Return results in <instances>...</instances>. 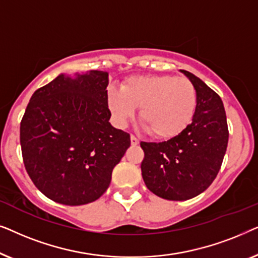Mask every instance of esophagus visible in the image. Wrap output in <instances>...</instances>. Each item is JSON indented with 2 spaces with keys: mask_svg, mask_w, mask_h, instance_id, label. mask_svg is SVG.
<instances>
[{
  "mask_svg": "<svg viewBox=\"0 0 258 258\" xmlns=\"http://www.w3.org/2000/svg\"><path fill=\"white\" fill-rule=\"evenodd\" d=\"M130 143H132V146H137V144L140 143V141L137 140L135 136L132 135V136H130Z\"/></svg>",
  "mask_w": 258,
  "mask_h": 258,
  "instance_id": "esophagus-1",
  "label": "esophagus"
}]
</instances>
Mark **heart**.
Wrapping results in <instances>:
<instances>
[{"mask_svg": "<svg viewBox=\"0 0 258 258\" xmlns=\"http://www.w3.org/2000/svg\"><path fill=\"white\" fill-rule=\"evenodd\" d=\"M108 105L118 126H125L140 110V122L150 135L170 140L192 122L197 107L194 84L185 77L133 76L121 90L109 88Z\"/></svg>", "mask_w": 258, "mask_h": 258, "instance_id": "1", "label": "heart"}]
</instances>
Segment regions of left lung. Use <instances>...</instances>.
<instances>
[{
	"label": "left lung",
	"instance_id": "obj_1",
	"mask_svg": "<svg viewBox=\"0 0 258 258\" xmlns=\"http://www.w3.org/2000/svg\"><path fill=\"white\" fill-rule=\"evenodd\" d=\"M194 84L197 107L192 122L181 135L160 143L141 142L143 181L164 200L185 201L202 194L220 171L229 132L221 97L202 80L179 70Z\"/></svg>",
	"mask_w": 258,
	"mask_h": 258
}]
</instances>
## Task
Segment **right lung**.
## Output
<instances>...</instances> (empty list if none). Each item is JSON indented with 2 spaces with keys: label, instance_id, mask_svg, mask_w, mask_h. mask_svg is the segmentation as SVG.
<instances>
[{
  "label": "right lung",
  "instance_id": "add662e5",
  "mask_svg": "<svg viewBox=\"0 0 258 258\" xmlns=\"http://www.w3.org/2000/svg\"><path fill=\"white\" fill-rule=\"evenodd\" d=\"M109 74H59L31 96L20 126L26 170L40 191L66 206L103 195L130 136L110 124Z\"/></svg>",
  "mask_w": 258,
  "mask_h": 258
}]
</instances>
